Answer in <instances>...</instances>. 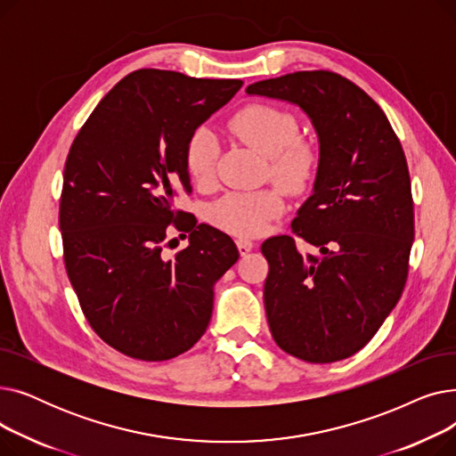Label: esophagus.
Instances as JSON below:
<instances>
[{
    "mask_svg": "<svg viewBox=\"0 0 456 456\" xmlns=\"http://www.w3.org/2000/svg\"><path fill=\"white\" fill-rule=\"evenodd\" d=\"M236 248H238V253H240L242 256H246L253 249V242L248 240V238H238Z\"/></svg>",
    "mask_w": 456,
    "mask_h": 456,
    "instance_id": "1",
    "label": "esophagus"
}]
</instances>
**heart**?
Wrapping results in <instances>:
<instances>
[{"label":"heart","mask_w":456,"mask_h":456,"mask_svg":"<svg viewBox=\"0 0 456 456\" xmlns=\"http://www.w3.org/2000/svg\"><path fill=\"white\" fill-rule=\"evenodd\" d=\"M229 131L266 157L265 175L290 196H301L314 184L322 151L313 138L297 134L299 122L294 112L268 103H251L229 119ZM218 157L220 143L210 131L201 127L190 134L184 146V167L198 188H208L214 183ZM280 189L270 184L229 191L208 207V222L234 236L262 234L286 208Z\"/></svg>","instance_id":"b5f03b06"}]
</instances>
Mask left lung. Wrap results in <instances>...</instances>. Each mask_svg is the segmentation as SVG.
<instances>
[{"mask_svg":"<svg viewBox=\"0 0 456 456\" xmlns=\"http://www.w3.org/2000/svg\"><path fill=\"white\" fill-rule=\"evenodd\" d=\"M248 94L297 103L322 151L294 236L260 248L272 337L305 362L342 361L375 337L409 277L414 200L403 146L382 109L337 71H294L253 83ZM296 237L322 255L303 256Z\"/></svg>","mask_w":456,"mask_h":456,"instance_id":"8db88e82","label":"left lung"}]
</instances>
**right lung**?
Listing matches in <instances>:
<instances>
[{
    "mask_svg": "<svg viewBox=\"0 0 456 456\" xmlns=\"http://www.w3.org/2000/svg\"><path fill=\"white\" fill-rule=\"evenodd\" d=\"M240 79H196L142 68L119 81L79 129L64 164L62 256L86 322L136 361H170L212 316V286L238 260L231 236L174 208L190 196L184 146L240 90ZM172 228L191 244L172 259Z\"/></svg>",
    "mask_w": 456,
    "mask_h": 456,
    "instance_id": "right-lung-1",
    "label": "right lung"
}]
</instances>
